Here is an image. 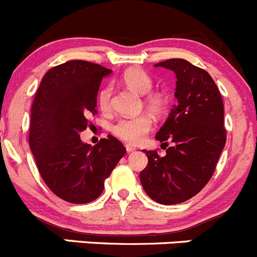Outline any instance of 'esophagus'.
I'll return each mask as SVG.
<instances>
[{
	"label": "esophagus",
	"instance_id": "34e87169",
	"mask_svg": "<svg viewBox=\"0 0 257 257\" xmlns=\"http://www.w3.org/2000/svg\"><path fill=\"white\" fill-rule=\"evenodd\" d=\"M126 153H133V152H136V148L134 147H131V145H126Z\"/></svg>",
	"mask_w": 257,
	"mask_h": 257
}]
</instances>
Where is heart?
Segmentation results:
<instances>
[{
    "instance_id": "heart-1",
    "label": "heart",
    "mask_w": 257,
    "mask_h": 257,
    "mask_svg": "<svg viewBox=\"0 0 257 257\" xmlns=\"http://www.w3.org/2000/svg\"><path fill=\"white\" fill-rule=\"evenodd\" d=\"M121 82L139 94H144V104L150 113L162 115L167 109L168 97L159 90H152L154 80L141 68L126 69L121 74ZM113 88L107 84L98 92V107L102 112H109L112 108ZM153 126V119L149 114L143 113L136 116H124L113 125V133L116 138L128 144H138L144 139Z\"/></svg>"
}]
</instances>
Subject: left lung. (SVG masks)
<instances>
[{"label":"left lung","instance_id":"8db88e82","mask_svg":"<svg viewBox=\"0 0 257 257\" xmlns=\"http://www.w3.org/2000/svg\"><path fill=\"white\" fill-rule=\"evenodd\" d=\"M155 66L172 69L177 76L178 104L155 136L167 155L145 150L148 164L139 175L149 198L173 205L195 196L214 174L226 143L224 103L215 82L203 68L181 58ZM169 141L173 147L167 148Z\"/></svg>","mask_w":257,"mask_h":257}]
</instances>
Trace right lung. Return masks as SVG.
<instances>
[{"label": "right lung", "instance_id": "obj_1", "mask_svg": "<svg viewBox=\"0 0 257 257\" xmlns=\"http://www.w3.org/2000/svg\"><path fill=\"white\" fill-rule=\"evenodd\" d=\"M110 72L92 62L68 61L49 69L33 99L28 143L46 185L68 203L95 200L126 152L113 136L94 147L79 137L97 114L98 89Z\"/></svg>", "mask_w": 257, "mask_h": 257}]
</instances>
